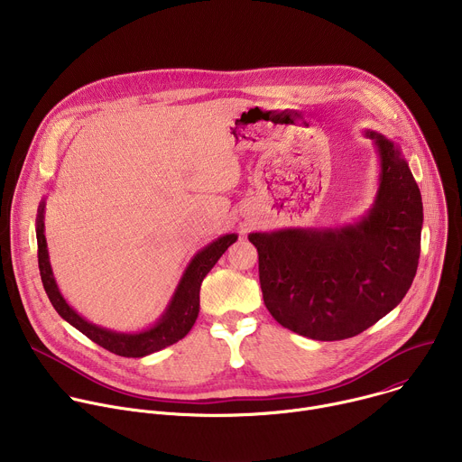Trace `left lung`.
<instances>
[{"mask_svg":"<svg viewBox=\"0 0 462 462\" xmlns=\"http://www.w3.org/2000/svg\"><path fill=\"white\" fill-rule=\"evenodd\" d=\"M380 159L374 203L338 228L252 232L259 283L273 318L301 337L360 335L397 307L419 267L422 197L401 148L365 131Z\"/></svg>","mask_w":462,"mask_h":462,"instance_id":"8db88e82","label":"left lung"}]
</instances>
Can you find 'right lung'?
Returning <instances> with one entry per match:
<instances>
[{
  "label": "right lung",
  "mask_w": 462,
  "mask_h": 462,
  "mask_svg": "<svg viewBox=\"0 0 462 462\" xmlns=\"http://www.w3.org/2000/svg\"><path fill=\"white\" fill-rule=\"evenodd\" d=\"M43 212H45V201L40 203L38 217H36L38 267H40L43 289L52 307L65 321L71 323L75 328H79V331L86 335L89 340H93L100 347L118 356H127V358H143L146 355L157 353L182 340L189 333V328L197 319V314H199V291L205 276L214 269L217 259L226 252V248L237 241L236 234L221 236L191 257L166 310L162 312V316L157 319L155 325H152L150 328L141 333H116V331H111V328L95 325L86 318H82L61 296L56 285V280L52 276L51 261H49Z\"/></svg>",
  "instance_id": "add662e5"
}]
</instances>
